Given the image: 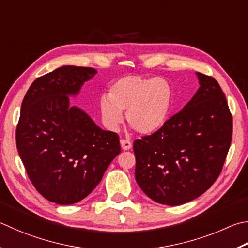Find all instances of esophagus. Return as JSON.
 Returning <instances> with one entry per match:
<instances>
[{
    "label": "esophagus",
    "instance_id": "34e87169",
    "mask_svg": "<svg viewBox=\"0 0 248 248\" xmlns=\"http://www.w3.org/2000/svg\"><path fill=\"white\" fill-rule=\"evenodd\" d=\"M120 144H121V147H123V150L124 151H128L132 147V143L130 142L129 140H121Z\"/></svg>",
    "mask_w": 248,
    "mask_h": 248
}]
</instances>
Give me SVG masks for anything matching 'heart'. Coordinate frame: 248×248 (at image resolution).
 <instances>
[{"mask_svg": "<svg viewBox=\"0 0 248 248\" xmlns=\"http://www.w3.org/2000/svg\"><path fill=\"white\" fill-rule=\"evenodd\" d=\"M172 100L166 79L124 76L111 84L109 93L101 94L97 105L102 123L110 131L118 130L127 110L128 123L139 133L150 134L166 124Z\"/></svg>", "mask_w": 248, "mask_h": 248, "instance_id": "1", "label": "heart"}]
</instances>
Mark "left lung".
Here are the masks:
<instances>
[{"label":"left lung","mask_w":248,"mask_h":248,"mask_svg":"<svg viewBox=\"0 0 248 248\" xmlns=\"http://www.w3.org/2000/svg\"><path fill=\"white\" fill-rule=\"evenodd\" d=\"M200 88L158 131L133 143L136 181L156 202L197 199L219 177L232 140V116L213 77L196 73Z\"/></svg>","instance_id":"obj_1"}]
</instances>
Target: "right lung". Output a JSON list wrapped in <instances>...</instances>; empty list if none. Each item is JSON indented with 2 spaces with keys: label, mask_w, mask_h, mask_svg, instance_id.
<instances>
[{
  "label": "right lung",
  "mask_w": 248,
  "mask_h": 248,
  "mask_svg": "<svg viewBox=\"0 0 248 248\" xmlns=\"http://www.w3.org/2000/svg\"><path fill=\"white\" fill-rule=\"evenodd\" d=\"M97 71L62 66L38 78L21 104L17 150L31 182L43 197L71 205L87 197L120 153L119 138L70 105Z\"/></svg>",
  "instance_id": "obj_1"
}]
</instances>
